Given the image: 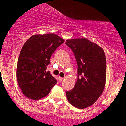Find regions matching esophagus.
<instances>
[{
    "mask_svg": "<svg viewBox=\"0 0 126 126\" xmlns=\"http://www.w3.org/2000/svg\"><path fill=\"white\" fill-rule=\"evenodd\" d=\"M59 82H62V80H63V78L59 77Z\"/></svg>",
    "mask_w": 126,
    "mask_h": 126,
    "instance_id": "esophagus-1",
    "label": "esophagus"
}]
</instances>
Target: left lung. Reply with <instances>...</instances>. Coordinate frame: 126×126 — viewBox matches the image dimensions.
Instances as JSON below:
<instances>
[{"label":"left lung","mask_w":126,"mask_h":126,"mask_svg":"<svg viewBox=\"0 0 126 126\" xmlns=\"http://www.w3.org/2000/svg\"><path fill=\"white\" fill-rule=\"evenodd\" d=\"M66 44L73 51L78 65L77 81L72 90L66 91V96L75 107L86 108L96 102L104 89V51L86 38L67 40Z\"/></svg>","instance_id":"1"}]
</instances>
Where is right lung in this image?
<instances>
[{
    "label": "right lung",
    "instance_id": "add662e5",
    "mask_svg": "<svg viewBox=\"0 0 126 126\" xmlns=\"http://www.w3.org/2000/svg\"><path fill=\"white\" fill-rule=\"evenodd\" d=\"M64 40L54 34L35 35L23 46L19 56L16 78L24 95L33 100L47 96L57 80L47 71L50 58Z\"/></svg>",
    "mask_w": 126,
    "mask_h": 126
}]
</instances>
